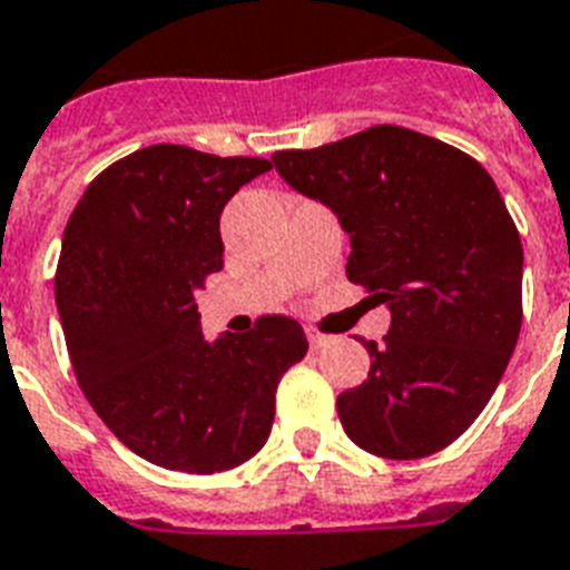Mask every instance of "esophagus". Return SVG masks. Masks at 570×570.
I'll return each instance as SVG.
<instances>
[{
  "instance_id": "34e87169",
  "label": "esophagus",
  "mask_w": 570,
  "mask_h": 570,
  "mask_svg": "<svg viewBox=\"0 0 570 570\" xmlns=\"http://www.w3.org/2000/svg\"><path fill=\"white\" fill-rule=\"evenodd\" d=\"M307 342H309V348H325V345H331L333 336H327V333H318L316 327H307Z\"/></svg>"
}]
</instances>
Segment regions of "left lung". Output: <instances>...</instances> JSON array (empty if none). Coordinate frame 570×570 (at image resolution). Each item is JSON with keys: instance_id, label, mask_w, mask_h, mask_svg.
<instances>
[{"instance_id": "1", "label": "left lung", "mask_w": 570, "mask_h": 570, "mask_svg": "<svg viewBox=\"0 0 570 570\" xmlns=\"http://www.w3.org/2000/svg\"><path fill=\"white\" fill-rule=\"evenodd\" d=\"M277 175L340 219L345 275L390 307L372 368L336 397L348 439L421 460L471 428L521 331V237L474 157L397 125L331 146L275 151Z\"/></svg>"}]
</instances>
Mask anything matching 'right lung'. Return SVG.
Segmentation results:
<instances>
[{"label":"right lung","mask_w":570,"mask_h":570,"mask_svg":"<svg viewBox=\"0 0 570 570\" xmlns=\"http://www.w3.org/2000/svg\"><path fill=\"white\" fill-rule=\"evenodd\" d=\"M261 157L149 146L78 198L60 245L55 301L90 406L137 456L187 474L237 469L266 445L275 390L307 354L295 318L207 340L198 289L222 269L219 216L269 173Z\"/></svg>","instance_id":"1"}]
</instances>
